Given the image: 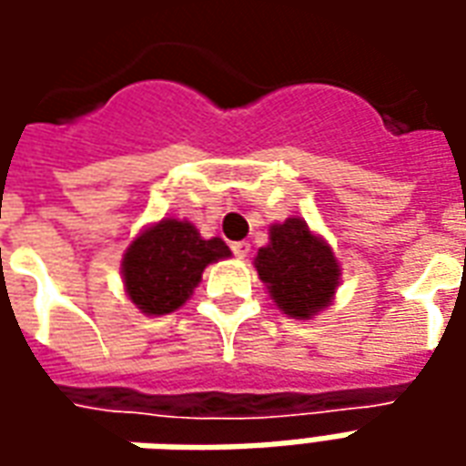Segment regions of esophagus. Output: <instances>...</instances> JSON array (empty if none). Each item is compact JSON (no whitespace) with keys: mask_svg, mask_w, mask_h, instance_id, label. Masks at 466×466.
Masks as SVG:
<instances>
[{"mask_svg":"<svg viewBox=\"0 0 466 466\" xmlns=\"http://www.w3.org/2000/svg\"><path fill=\"white\" fill-rule=\"evenodd\" d=\"M232 254H234V257H239V259H244V257L249 254V244H247V242H234L232 244Z\"/></svg>","mask_w":466,"mask_h":466,"instance_id":"esophagus-1","label":"esophagus"}]
</instances>
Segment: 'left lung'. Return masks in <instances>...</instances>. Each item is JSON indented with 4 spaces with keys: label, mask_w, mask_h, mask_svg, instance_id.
Instances as JSON below:
<instances>
[{
    "label": "left lung",
    "mask_w": 466,
    "mask_h": 466,
    "mask_svg": "<svg viewBox=\"0 0 466 466\" xmlns=\"http://www.w3.org/2000/svg\"><path fill=\"white\" fill-rule=\"evenodd\" d=\"M269 239L272 242L257 254L254 267L277 307L297 319L324 309L339 279L332 249L314 237L302 219L274 224Z\"/></svg>",
    "instance_id": "left-lung-1"
}]
</instances>
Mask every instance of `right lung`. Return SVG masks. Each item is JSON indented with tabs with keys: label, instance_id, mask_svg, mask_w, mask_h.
<instances>
[{
	"label": "right lung",
	"instance_id": "add662e5",
	"mask_svg": "<svg viewBox=\"0 0 466 466\" xmlns=\"http://www.w3.org/2000/svg\"><path fill=\"white\" fill-rule=\"evenodd\" d=\"M224 257L229 247L219 237L202 239L189 222L162 219L129 244L124 287L144 314H169L189 299L204 267Z\"/></svg>",
	"mask_w": 466,
	"mask_h": 466
}]
</instances>
